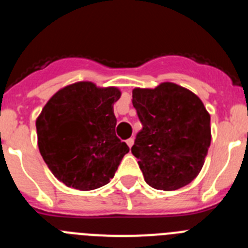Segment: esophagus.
<instances>
[{
  "instance_id": "obj_1",
  "label": "esophagus",
  "mask_w": 248,
  "mask_h": 248,
  "mask_svg": "<svg viewBox=\"0 0 248 248\" xmlns=\"http://www.w3.org/2000/svg\"><path fill=\"white\" fill-rule=\"evenodd\" d=\"M126 144H128L129 148H131V146H133V144H134V138H129V139L126 140Z\"/></svg>"
}]
</instances>
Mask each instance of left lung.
<instances>
[{
    "mask_svg": "<svg viewBox=\"0 0 248 248\" xmlns=\"http://www.w3.org/2000/svg\"><path fill=\"white\" fill-rule=\"evenodd\" d=\"M133 105L143 129L131 153L146 184L172 191L191 183L202 169L211 143L210 114L189 89L165 82L135 88Z\"/></svg>",
    "mask_w": 248,
    "mask_h": 248,
    "instance_id": "left-lung-1",
    "label": "left lung"
}]
</instances>
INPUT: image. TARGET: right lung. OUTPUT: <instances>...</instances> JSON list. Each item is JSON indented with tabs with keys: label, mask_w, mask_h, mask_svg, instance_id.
<instances>
[{
	"label": "right lung",
	"mask_w": 248,
	"mask_h": 248,
	"mask_svg": "<svg viewBox=\"0 0 248 248\" xmlns=\"http://www.w3.org/2000/svg\"><path fill=\"white\" fill-rule=\"evenodd\" d=\"M122 93L78 82L57 92L36 120L39 153L68 187L98 189L113 179L129 148L115 134L113 104Z\"/></svg>",
	"instance_id": "obj_1"
}]
</instances>
